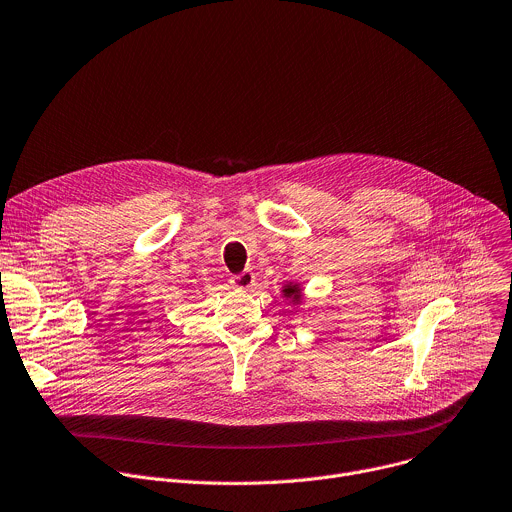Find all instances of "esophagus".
I'll list each match as a JSON object with an SVG mask.
<instances>
[{
    "mask_svg": "<svg viewBox=\"0 0 512 512\" xmlns=\"http://www.w3.org/2000/svg\"><path fill=\"white\" fill-rule=\"evenodd\" d=\"M231 283H233V287H237V289H251V287L255 285V273L243 271V273H239V275H233Z\"/></svg>",
    "mask_w": 512,
    "mask_h": 512,
    "instance_id": "34e87169",
    "label": "esophagus"
}]
</instances>
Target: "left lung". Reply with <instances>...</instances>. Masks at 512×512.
Masks as SVG:
<instances>
[{"label":"left lung","instance_id":"8db88e82","mask_svg":"<svg viewBox=\"0 0 512 512\" xmlns=\"http://www.w3.org/2000/svg\"><path fill=\"white\" fill-rule=\"evenodd\" d=\"M283 295H285L287 299H291L293 303H299V301H301V285L289 281L287 285H283Z\"/></svg>","mask_w":512,"mask_h":512}]
</instances>
